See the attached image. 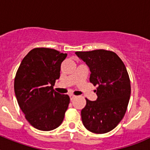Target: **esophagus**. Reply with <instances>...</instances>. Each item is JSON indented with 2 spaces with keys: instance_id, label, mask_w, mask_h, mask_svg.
<instances>
[{
  "instance_id": "1",
  "label": "esophagus",
  "mask_w": 150,
  "mask_h": 150,
  "mask_svg": "<svg viewBox=\"0 0 150 150\" xmlns=\"http://www.w3.org/2000/svg\"><path fill=\"white\" fill-rule=\"evenodd\" d=\"M76 98V96H75V95H70V98H71V100H73L74 98Z\"/></svg>"
}]
</instances>
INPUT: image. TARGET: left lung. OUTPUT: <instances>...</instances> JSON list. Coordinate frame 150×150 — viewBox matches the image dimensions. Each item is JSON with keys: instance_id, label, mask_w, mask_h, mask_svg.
Masks as SVG:
<instances>
[{"instance_id": "left-lung-1", "label": "left lung", "mask_w": 150, "mask_h": 150, "mask_svg": "<svg viewBox=\"0 0 150 150\" xmlns=\"http://www.w3.org/2000/svg\"><path fill=\"white\" fill-rule=\"evenodd\" d=\"M89 67V81L98 86L96 100H86L81 110L85 128L95 134L115 128L124 117L131 95V83L126 67L115 52L104 50L76 52Z\"/></svg>"}]
</instances>
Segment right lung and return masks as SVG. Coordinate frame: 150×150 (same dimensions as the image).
I'll return each mask as SVG.
<instances>
[{"label":"right lung","mask_w":150,"mask_h":150,"mask_svg":"<svg viewBox=\"0 0 150 150\" xmlns=\"http://www.w3.org/2000/svg\"><path fill=\"white\" fill-rule=\"evenodd\" d=\"M66 53L49 48L30 50L16 74L14 91L20 109L33 127L52 131L62 124L70 98L53 89Z\"/></svg>","instance_id":"right-lung-1"}]
</instances>
